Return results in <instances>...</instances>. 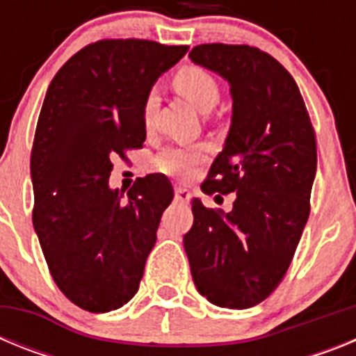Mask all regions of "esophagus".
I'll use <instances>...</instances> for the list:
<instances>
[{
  "label": "esophagus",
  "mask_w": 356,
  "mask_h": 356,
  "mask_svg": "<svg viewBox=\"0 0 356 356\" xmlns=\"http://www.w3.org/2000/svg\"><path fill=\"white\" fill-rule=\"evenodd\" d=\"M175 197L176 201H180V203H188V201H191V193H188L185 187H176Z\"/></svg>",
  "instance_id": "obj_1"
}]
</instances>
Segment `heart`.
Wrapping results in <instances>:
<instances>
[{"label": "heart", "mask_w": 356, "mask_h": 356, "mask_svg": "<svg viewBox=\"0 0 356 356\" xmlns=\"http://www.w3.org/2000/svg\"><path fill=\"white\" fill-rule=\"evenodd\" d=\"M172 87L201 112H209L219 102V83L207 69L200 65H184L175 72ZM155 112V96L149 94L144 102L143 121L149 130ZM207 160V149L203 146H180L163 149L155 159L160 172L175 178H187Z\"/></svg>", "instance_id": "1"}]
</instances>
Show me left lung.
<instances>
[{"label":"left lung","mask_w":356,"mask_h":356,"mask_svg":"<svg viewBox=\"0 0 356 356\" xmlns=\"http://www.w3.org/2000/svg\"><path fill=\"white\" fill-rule=\"evenodd\" d=\"M188 56L229 83L232 124L203 191L235 201L225 213L194 200L184 248L197 292L242 310L266 300L291 266L310 213L316 134L294 78L269 53L201 44Z\"/></svg>","instance_id":"obj_1"}]
</instances>
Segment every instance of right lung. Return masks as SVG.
I'll list each match as a JSON object with an SVG mask.
<instances>
[{"label": "right lung", "mask_w": 356, "mask_h": 356, "mask_svg": "<svg viewBox=\"0 0 356 356\" xmlns=\"http://www.w3.org/2000/svg\"><path fill=\"white\" fill-rule=\"evenodd\" d=\"M188 46L105 39L85 46L48 87L31 147L33 228L55 284L83 310H115L139 291L172 187L139 178L122 200L112 159L143 147V108Z\"/></svg>", "instance_id": "add662e5"}]
</instances>
